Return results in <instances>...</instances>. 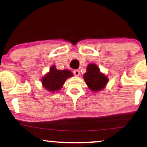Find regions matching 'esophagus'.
<instances>
[{
  "instance_id": "esophagus-1",
  "label": "esophagus",
  "mask_w": 147,
  "mask_h": 147,
  "mask_svg": "<svg viewBox=\"0 0 147 147\" xmlns=\"http://www.w3.org/2000/svg\"><path fill=\"white\" fill-rule=\"evenodd\" d=\"M73 73L75 76H79L80 75V70H74L73 71Z\"/></svg>"
}]
</instances>
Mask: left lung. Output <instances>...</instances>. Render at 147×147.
<instances>
[{"mask_svg": "<svg viewBox=\"0 0 147 147\" xmlns=\"http://www.w3.org/2000/svg\"><path fill=\"white\" fill-rule=\"evenodd\" d=\"M84 78L86 84L92 91H98L103 88L108 81V78L100 71L96 65L90 64L88 65Z\"/></svg>", "mask_w": 147, "mask_h": 147, "instance_id": "8db88e82", "label": "left lung"}]
</instances>
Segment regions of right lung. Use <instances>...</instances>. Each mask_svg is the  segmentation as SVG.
Here are the masks:
<instances>
[{
    "label": "right lung",
    "instance_id": "obj_1",
    "mask_svg": "<svg viewBox=\"0 0 147 147\" xmlns=\"http://www.w3.org/2000/svg\"><path fill=\"white\" fill-rule=\"evenodd\" d=\"M73 76L69 70H57L55 66L50 69V72L42 79L43 86L49 91L55 92L59 90L67 78Z\"/></svg>",
    "mask_w": 147,
    "mask_h": 147
}]
</instances>
